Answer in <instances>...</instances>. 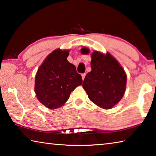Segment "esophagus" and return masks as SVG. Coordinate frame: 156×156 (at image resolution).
Listing matches in <instances>:
<instances>
[{
	"label": "esophagus",
	"instance_id": "34e87169",
	"mask_svg": "<svg viewBox=\"0 0 156 156\" xmlns=\"http://www.w3.org/2000/svg\"><path fill=\"white\" fill-rule=\"evenodd\" d=\"M85 76H86V73H83V74H82V78H83V80H84V78H85Z\"/></svg>",
	"mask_w": 156,
	"mask_h": 156
}]
</instances>
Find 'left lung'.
<instances>
[{
  "label": "left lung",
  "instance_id": "8db88e82",
  "mask_svg": "<svg viewBox=\"0 0 156 156\" xmlns=\"http://www.w3.org/2000/svg\"><path fill=\"white\" fill-rule=\"evenodd\" d=\"M83 54L89 50L84 47ZM91 71L86 75L83 87L89 98L97 106L112 109L122 99L126 90V75L124 69L109 53L95 51L91 54Z\"/></svg>",
  "mask_w": 156,
  "mask_h": 156
}]
</instances>
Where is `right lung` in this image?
<instances>
[{
    "label": "right lung",
    "mask_w": 156,
    "mask_h": 156,
    "mask_svg": "<svg viewBox=\"0 0 156 156\" xmlns=\"http://www.w3.org/2000/svg\"><path fill=\"white\" fill-rule=\"evenodd\" d=\"M69 50L56 49L49 54L38 68L35 77L38 100L49 109L65 105L70 94L83 83L81 75L68 61Z\"/></svg>",
    "instance_id": "add662e5"
}]
</instances>
